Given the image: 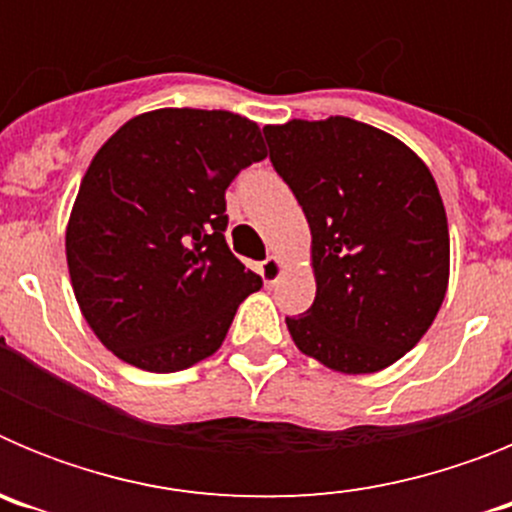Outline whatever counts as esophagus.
I'll list each match as a JSON object with an SVG mask.
<instances>
[{
	"mask_svg": "<svg viewBox=\"0 0 512 512\" xmlns=\"http://www.w3.org/2000/svg\"><path fill=\"white\" fill-rule=\"evenodd\" d=\"M259 271H261V279H264L266 284H274L279 277H282L284 264H282V259H279V256H269L266 261H261Z\"/></svg>",
	"mask_w": 512,
	"mask_h": 512,
	"instance_id": "1",
	"label": "esophagus"
}]
</instances>
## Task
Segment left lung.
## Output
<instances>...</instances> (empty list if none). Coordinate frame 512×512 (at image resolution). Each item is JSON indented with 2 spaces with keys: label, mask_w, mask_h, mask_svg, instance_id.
Returning <instances> with one entry per match:
<instances>
[{
  "label": "left lung",
  "mask_w": 512,
  "mask_h": 512,
  "mask_svg": "<svg viewBox=\"0 0 512 512\" xmlns=\"http://www.w3.org/2000/svg\"><path fill=\"white\" fill-rule=\"evenodd\" d=\"M269 158L312 235L315 302L287 318L305 356L382 372L425 336L449 287V223L428 166L351 117L266 125Z\"/></svg>",
  "instance_id": "1"
}]
</instances>
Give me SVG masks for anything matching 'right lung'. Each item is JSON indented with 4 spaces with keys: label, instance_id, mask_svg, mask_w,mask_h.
I'll return each instance as SVG.
<instances>
[{
    "label": "right lung",
    "instance_id": "right-lung-1",
    "mask_svg": "<svg viewBox=\"0 0 512 512\" xmlns=\"http://www.w3.org/2000/svg\"><path fill=\"white\" fill-rule=\"evenodd\" d=\"M266 158L259 125L225 110L135 115L81 179L66 225L76 302L117 359L182 372L223 346L261 277L225 243V189Z\"/></svg>",
    "mask_w": 512,
    "mask_h": 512
}]
</instances>
